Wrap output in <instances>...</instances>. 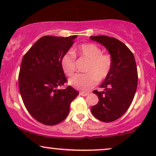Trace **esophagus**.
<instances>
[{
  "instance_id": "esophagus-1",
  "label": "esophagus",
  "mask_w": 156,
  "mask_h": 156,
  "mask_svg": "<svg viewBox=\"0 0 156 156\" xmlns=\"http://www.w3.org/2000/svg\"><path fill=\"white\" fill-rule=\"evenodd\" d=\"M89 94V93H87V92H80V96H82V97H86V96H87Z\"/></svg>"
}]
</instances>
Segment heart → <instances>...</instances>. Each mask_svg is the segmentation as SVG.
Listing matches in <instances>:
<instances>
[{"label": "heart", "instance_id": "b5f03b06", "mask_svg": "<svg viewBox=\"0 0 156 156\" xmlns=\"http://www.w3.org/2000/svg\"><path fill=\"white\" fill-rule=\"evenodd\" d=\"M88 61L85 74H76L69 80V84L74 88L87 91L97 84V80L102 81L107 77L112 67V58L109 55L104 54L99 46L93 43H85L78 46L72 52H67L61 58V65L65 74L72 76L76 69V57Z\"/></svg>", "mask_w": 156, "mask_h": 156}]
</instances>
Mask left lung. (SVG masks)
Wrapping results in <instances>:
<instances>
[{
  "label": "left lung",
  "mask_w": 156,
  "mask_h": 156,
  "mask_svg": "<svg viewBox=\"0 0 156 156\" xmlns=\"http://www.w3.org/2000/svg\"><path fill=\"white\" fill-rule=\"evenodd\" d=\"M90 39L105 47L112 58L110 73L100 86L104 91H93L99 102L91 112L99 120L112 122L124 114L133 101L138 84L136 60L128 47L116 38L99 35Z\"/></svg>",
  "instance_id": "obj_1"
}]
</instances>
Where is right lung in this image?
<instances>
[{
	"label": "right lung",
	"mask_w": 156,
	"mask_h": 156,
	"mask_svg": "<svg viewBox=\"0 0 156 156\" xmlns=\"http://www.w3.org/2000/svg\"><path fill=\"white\" fill-rule=\"evenodd\" d=\"M76 37L44 36L23 58L18 76L21 97L30 114L44 125H56L65 120L70 104L79 95L71 86L57 89L67 81L61 58Z\"/></svg>",
	"instance_id": "obj_1"
}]
</instances>
